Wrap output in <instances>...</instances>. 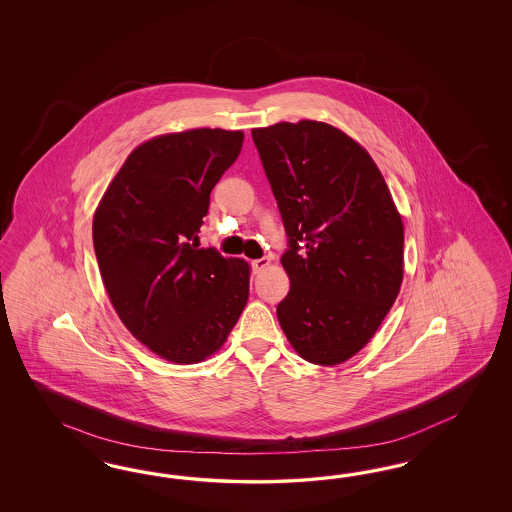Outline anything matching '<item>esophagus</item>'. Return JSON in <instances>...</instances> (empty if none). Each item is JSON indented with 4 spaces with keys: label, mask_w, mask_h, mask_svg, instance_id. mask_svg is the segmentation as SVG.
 Segmentation results:
<instances>
[{
    "label": "esophagus",
    "mask_w": 512,
    "mask_h": 512,
    "mask_svg": "<svg viewBox=\"0 0 512 512\" xmlns=\"http://www.w3.org/2000/svg\"><path fill=\"white\" fill-rule=\"evenodd\" d=\"M268 264H270V257H268V255H264L261 259L251 261V266H253V270H255V272H261V270H264Z\"/></svg>",
    "instance_id": "obj_1"
}]
</instances>
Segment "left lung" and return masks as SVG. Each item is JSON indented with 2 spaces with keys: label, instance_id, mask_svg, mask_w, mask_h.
I'll return each mask as SVG.
<instances>
[{
  "label": "left lung",
  "instance_id": "left-lung-1",
  "mask_svg": "<svg viewBox=\"0 0 512 512\" xmlns=\"http://www.w3.org/2000/svg\"><path fill=\"white\" fill-rule=\"evenodd\" d=\"M251 137L287 233L279 325L304 360L341 364L400 293L402 217L370 154L340 129L302 120Z\"/></svg>",
  "mask_w": 512,
  "mask_h": 512
}]
</instances>
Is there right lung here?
I'll return each mask as SVG.
<instances>
[{
	"label": "right lung",
	"instance_id": "add662e5",
	"mask_svg": "<svg viewBox=\"0 0 512 512\" xmlns=\"http://www.w3.org/2000/svg\"><path fill=\"white\" fill-rule=\"evenodd\" d=\"M242 142V131L204 127L140 144L93 217L114 310L140 343L176 364L216 353L248 302V263L197 244L210 193Z\"/></svg>",
	"mask_w": 512,
	"mask_h": 512
}]
</instances>
